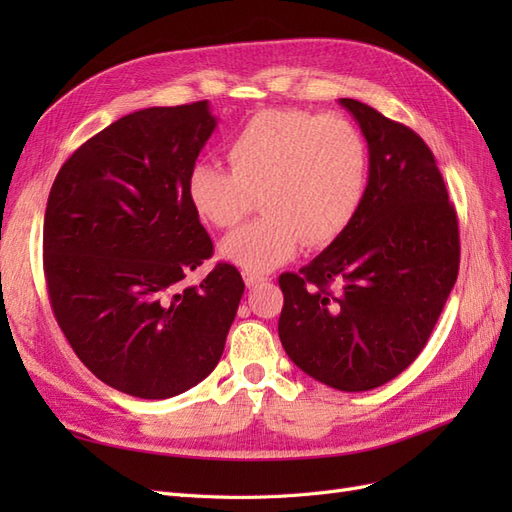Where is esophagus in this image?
Here are the masks:
<instances>
[{
  "mask_svg": "<svg viewBox=\"0 0 512 512\" xmlns=\"http://www.w3.org/2000/svg\"><path fill=\"white\" fill-rule=\"evenodd\" d=\"M243 282H245L247 288H254L256 284L265 282V277H262V275H252V273H243Z\"/></svg>",
  "mask_w": 512,
  "mask_h": 512,
  "instance_id": "esophagus-1",
  "label": "esophagus"
}]
</instances>
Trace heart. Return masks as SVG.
Wrapping results in <instances>:
<instances>
[{
	"instance_id": "1",
	"label": "heart",
	"mask_w": 512,
	"mask_h": 512,
	"mask_svg": "<svg viewBox=\"0 0 512 512\" xmlns=\"http://www.w3.org/2000/svg\"><path fill=\"white\" fill-rule=\"evenodd\" d=\"M230 170L194 164L185 196L196 218L235 226L262 196L265 218L232 230L220 256L245 273L284 265L301 243L324 247L354 220L367 188V145L352 121L301 108H269L247 119L226 145Z\"/></svg>"
}]
</instances>
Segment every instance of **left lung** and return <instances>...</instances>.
<instances>
[{"mask_svg":"<svg viewBox=\"0 0 512 512\" xmlns=\"http://www.w3.org/2000/svg\"><path fill=\"white\" fill-rule=\"evenodd\" d=\"M339 104L369 147L365 196L327 250L280 275L277 331L307 376L359 393L399 376L425 348L457 282L459 226L423 138L359 100Z\"/></svg>","mask_w":512,"mask_h":512,"instance_id":"1","label":"left lung"}]
</instances>
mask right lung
Segmentation results:
<instances>
[{
	"instance_id": "1",
	"label": "right lung",
	"mask_w": 512,
	"mask_h": 512,
	"mask_svg": "<svg viewBox=\"0 0 512 512\" xmlns=\"http://www.w3.org/2000/svg\"><path fill=\"white\" fill-rule=\"evenodd\" d=\"M218 119L209 102L151 106L91 136L59 168L44 213V277L57 324L113 389L168 399L218 365L245 284L211 258L185 181Z\"/></svg>"
}]
</instances>
